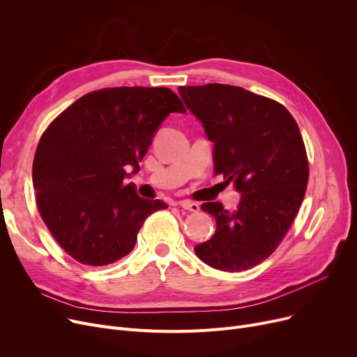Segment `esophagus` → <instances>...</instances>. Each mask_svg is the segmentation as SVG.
I'll return each mask as SVG.
<instances>
[{"instance_id":"obj_1","label":"esophagus","mask_w":357,"mask_h":357,"mask_svg":"<svg viewBox=\"0 0 357 357\" xmlns=\"http://www.w3.org/2000/svg\"><path fill=\"white\" fill-rule=\"evenodd\" d=\"M181 207L186 211H191V213H198L199 211V204L197 202H192V201H188V199H183L179 202Z\"/></svg>"}]
</instances>
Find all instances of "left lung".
<instances>
[{
    "label": "left lung",
    "mask_w": 357,
    "mask_h": 357,
    "mask_svg": "<svg viewBox=\"0 0 357 357\" xmlns=\"http://www.w3.org/2000/svg\"><path fill=\"white\" fill-rule=\"evenodd\" d=\"M179 96L214 143V174L241 194L234 211L201 205L217 227L194 250L214 269H250L275 252L301 207L308 182L301 131L282 104L245 88L179 86Z\"/></svg>",
    "instance_id": "obj_1"
}]
</instances>
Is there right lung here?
<instances>
[{"label":"right lung","mask_w":357,"mask_h":357,"mask_svg":"<svg viewBox=\"0 0 357 357\" xmlns=\"http://www.w3.org/2000/svg\"><path fill=\"white\" fill-rule=\"evenodd\" d=\"M185 108L169 88H105L75 101L43 133L33 162L37 207L52 236L79 264L105 266L135 248L144 220L167 208L133 182L153 136Z\"/></svg>","instance_id":"obj_1"}]
</instances>
